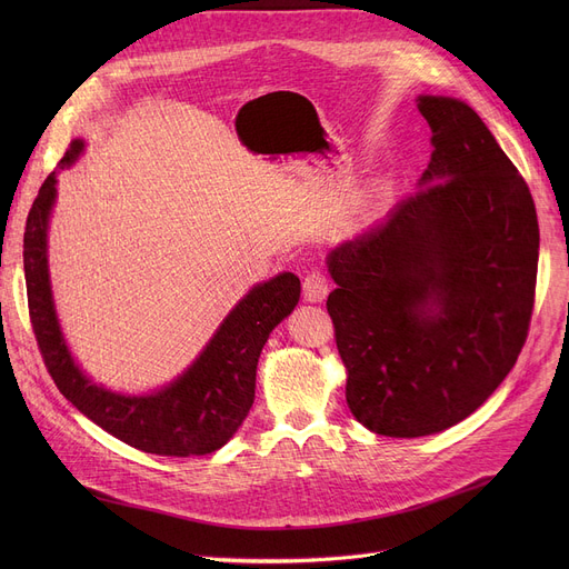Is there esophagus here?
<instances>
[{
  "mask_svg": "<svg viewBox=\"0 0 569 569\" xmlns=\"http://www.w3.org/2000/svg\"><path fill=\"white\" fill-rule=\"evenodd\" d=\"M302 292H305L309 302H322L325 300L327 292H330V283H327V279H325L320 269H311V272L305 277Z\"/></svg>",
  "mask_w": 569,
  "mask_h": 569,
  "instance_id": "esophagus-1",
  "label": "esophagus"
}]
</instances>
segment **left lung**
I'll list each match as a JSON object with an SVG mask.
<instances>
[{
	"label": "left lung",
	"instance_id": "obj_1",
	"mask_svg": "<svg viewBox=\"0 0 569 569\" xmlns=\"http://www.w3.org/2000/svg\"><path fill=\"white\" fill-rule=\"evenodd\" d=\"M431 161L390 217L339 244L327 313L346 401L380 436L450 429L526 343L540 226L526 179L470 106L420 97Z\"/></svg>",
	"mask_w": 569,
	"mask_h": 569
}]
</instances>
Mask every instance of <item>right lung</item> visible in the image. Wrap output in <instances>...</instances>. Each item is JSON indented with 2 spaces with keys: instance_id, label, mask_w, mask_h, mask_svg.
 <instances>
[{
  "instance_id": "obj_1",
  "label": "right lung",
  "mask_w": 569,
  "mask_h": 569,
  "mask_svg": "<svg viewBox=\"0 0 569 569\" xmlns=\"http://www.w3.org/2000/svg\"><path fill=\"white\" fill-rule=\"evenodd\" d=\"M82 142L73 140L59 168L71 166ZM54 172L46 177L24 226L27 307L43 365L82 415L110 436L159 457H202L223 447L242 427L256 397V369L269 332L300 302V279L283 272L256 286L209 341L196 365L166 390L122 397L89 382L73 365L59 332L46 258V228L54 202Z\"/></svg>"
}]
</instances>
